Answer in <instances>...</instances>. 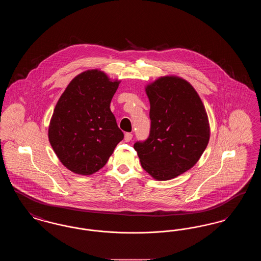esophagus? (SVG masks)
I'll list each match as a JSON object with an SVG mask.
<instances>
[{
  "label": "esophagus",
  "instance_id": "esophagus-1",
  "mask_svg": "<svg viewBox=\"0 0 261 261\" xmlns=\"http://www.w3.org/2000/svg\"><path fill=\"white\" fill-rule=\"evenodd\" d=\"M133 138V135L131 133H126L124 135V141L125 142H130Z\"/></svg>",
  "mask_w": 261,
  "mask_h": 261
}]
</instances>
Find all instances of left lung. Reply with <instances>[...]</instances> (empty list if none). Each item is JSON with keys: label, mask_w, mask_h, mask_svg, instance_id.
<instances>
[{"label": "left lung", "mask_w": 261, "mask_h": 261, "mask_svg": "<svg viewBox=\"0 0 261 261\" xmlns=\"http://www.w3.org/2000/svg\"><path fill=\"white\" fill-rule=\"evenodd\" d=\"M150 105L149 138L134 149L142 167L166 181L191 169L210 141L204 106L194 87L177 76H163L146 87Z\"/></svg>", "instance_id": "8db88e82"}]
</instances>
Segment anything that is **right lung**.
Instances as JSON below:
<instances>
[{
  "instance_id": "obj_1",
  "label": "right lung",
  "mask_w": 261,
  "mask_h": 261,
  "mask_svg": "<svg viewBox=\"0 0 261 261\" xmlns=\"http://www.w3.org/2000/svg\"><path fill=\"white\" fill-rule=\"evenodd\" d=\"M119 83L98 69L87 70L72 79L57 102L49 141L70 171L80 175L99 171L123 140L110 109Z\"/></svg>"
}]
</instances>
